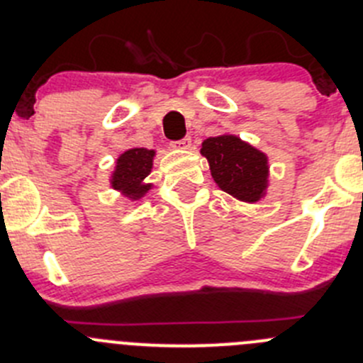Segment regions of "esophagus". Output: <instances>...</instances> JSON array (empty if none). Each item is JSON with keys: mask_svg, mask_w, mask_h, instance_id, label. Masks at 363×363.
<instances>
[{"mask_svg": "<svg viewBox=\"0 0 363 363\" xmlns=\"http://www.w3.org/2000/svg\"><path fill=\"white\" fill-rule=\"evenodd\" d=\"M172 147L174 149H189L191 147V138L186 137V138H182V140L172 142Z\"/></svg>", "mask_w": 363, "mask_h": 363, "instance_id": "esophagus-1", "label": "esophagus"}]
</instances>
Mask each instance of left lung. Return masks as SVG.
I'll return each mask as SVG.
<instances>
[{
    "mask_svg": "<svg viewBox=\"0 0 363 363\" xmlns=\"http://www.w3.org/2000/svg\"><path fill=\"white\" fill-rule=\"evenodd\" d=\"M200 155L207 158L216 184L230 196L246 203H256L267 196L269 156L250 142L223 133L203 140Z\"/></svg>",
    "mask_w": 363,
    "mask_h": 363,
    "instance_id": "8db88e82",
    "label": "left lung"
}]
</instances>
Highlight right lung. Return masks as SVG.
Returning a JSON list of instances; mask_svg holds the SVG:
<instances>
[{
	"label": "right lung",
	"mask_w": 363,
	"mask_h": 363,
	"mask_svg": "<svg viewBox=\"0 0 363 363\" xmlns=\"http://www.w3.org/2000/svg\"><path fill=\"white\" fill-rule=\"evenodd\" d=\"M155 158V149L131 147L121 152L113 164L111 177H108L111 188L131 202L144 199L155 186L152 182L145 181L147 175L151 174Z\"/></svg>",
	"instance_id": "1"
}]
</instances>
